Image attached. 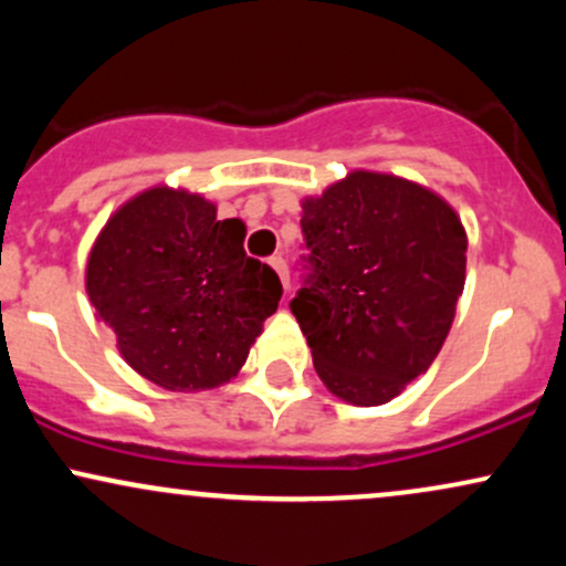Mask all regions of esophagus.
Segmentation results:
<instances>
[{"label":"esophagus","mask_w":566,"mask_h":566,"mask_svg":"<svg viewBox=\"0 0 566 566\" xmlns=\"http://www.w3.org/2000/svg\"><path fill=\"white\" fill-rule=\"evenodd\" d=\"M271 269L276 271L279 274V279H282V287H284V292H290V271H287V261H284L282 255H274L271 258Z\"/></svg>","instance_id":"obj_1"}]
</instances>
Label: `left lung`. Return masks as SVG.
<instances>
[{"label":"left lung","instance_id":"obj_1","mask_svg":"<svg viewBox=\"0 0 566 566\" xmlns=\"http://www.w3.org/2000/svg\"><path fill=\"white\" fill-rule=\"evenodd\" d=\"M308 276L290 308L316 375L343 401L378 407L444 346L465 284L469 239L439 193L356 170L303 199Z\"/></svg>","mask_w":566,"mask_h":566}]
</instances>
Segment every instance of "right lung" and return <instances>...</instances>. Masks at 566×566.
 <instances>
[{
    "label": "right lung",
    "instance_id": "right-lung-1",
    "mask_svg": "<svg viewBox=\"0 0 566 566\" xmlns=\"http://www.w3.org/2000/svg\"><path fill=\"white\" fill-rule=\"evenodd\" d=\"M84 284L127 365L167 391L231 380L282 297L276 271L247 258L242 220L167 186L108 218Z\"/></svg>",
    "mask_w": 566,
    "mask_h": 566
}]
</instances>
